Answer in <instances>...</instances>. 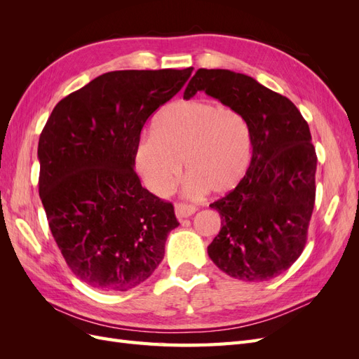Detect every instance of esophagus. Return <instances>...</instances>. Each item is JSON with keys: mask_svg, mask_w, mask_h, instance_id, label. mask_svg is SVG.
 Masks as SVG:
<instances>
[{"mask_svg": "<svg viewBox=\"0 0 359 359\" xmlns=\"http://www.w3.org/2000/svg\"><path fill=\"white\" fill-rule=\"evenodd\" d=\"M196 212V208L193 205H187V203H177L175 205V214L180 220L187 219V217L193 215Z\"/></svg>", "mask_w": 359, "mask_h": 359, "instance_id": "1", "label": "esophagus"}]
</instances>
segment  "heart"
I'll return each mask as SVG.
<instances>
[{"instance_id": "obj_1", "label": "heart", "mask_w": 359, "mask_h": 359, "mask_svg": "<svg viewBox=\"0 0 359 359\" xmlns=\"http://www.w3.org/2000/svg\"><path fill=\"white\" fill-rule=\"evenodd\" d=\"M153 132L139 139L135 157L140 175L156 194L173 189L182 160L190 173L186 190L191 196L235 189L252 161L248 124L232 107L208 100L170 103L156 116Z\"/></svg>"}]
</instances>
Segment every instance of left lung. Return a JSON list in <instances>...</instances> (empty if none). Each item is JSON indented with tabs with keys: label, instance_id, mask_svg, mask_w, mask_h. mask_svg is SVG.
<instances>
[{
	"label": "left lung",
	"instance_id": "obj_1",
	"mask_svg": "<svg viewBox=\"0 0 359 359\" xmlns=\"http://www.w3.org/2000/svg\"><path fill=\"white\" fill-rule=\"evenodd\" d=\"M199 91L245 118L253 148L241 182L210 205L222 229L208 256L233 278L271 280L292 266L307 241L318 165L309 124L287 97L243 73L199 69L184 99Z\"/></svg>",
	"mask_w": 359,
	"mask_h": 359
}]
</instances>
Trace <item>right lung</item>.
<instances>
[{
    "instance_id": "1",
    "label": "right lung",
    "mask_w": 359,
    "mask_h": 359,
    "mask_svg": "<svg viewBox=\"0 0 359 359\" xmlns=\"http://www.w3.org/2000/svg\"><path fill=\"white\" fill-rule=\"evenodd\" d=\"M184 70H118L69 94L39 139V193L69 268L88 286L126 292L145 281L180 226L173 205L135 172L140 130L190 78Z\"/></svg>"
}]
</instances>
